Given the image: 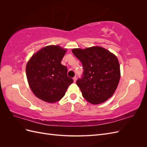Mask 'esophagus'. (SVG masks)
Instances as JSON below:
<instances>
[{"label":"esophagus","instance_id":"1","mask_svg":"<svg viewBox=\"0 0 147 147\" xmlns=\"http://www.w3.org/2000/svg\"><path fill=\"white\" fill-rule=\"evenodd\" d=\"M73 80H74V82H75L77 81V77H74V78H73Z\"/></svg>","mask_w":147,"mask_h":147}]
</instances>
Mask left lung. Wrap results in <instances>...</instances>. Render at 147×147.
Here are the masks:
<instances>
[{"label":"left lung","instance_id":"left-lung-1","mask_svg":"<svg viewBox=\"0 0 147 147\" xmlns=\"http://www.w3.org/2000/svg\"><path fill=\"white\" fill-rule=\"evenodd\" d=\"M72 51L83 65L82 77L76 83L84 98L92 104H99L112 97L120 78L116 56L100 47L76 48Z\"/></svg>","mask_w":147,"mask_h":147}]
</instances>
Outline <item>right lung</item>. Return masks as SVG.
I'll use <instances>...</instances> for the list:
<instances>
[{"label": "right lung", "mask_w": 147, "mask_h": 147, "mask_svg": "<svg viewBox=\"0 0 147 147\" xmlns=\"http://www.w3.org/2000/svg\"><path fill=\"white\" fill-rule=\"evenodd\" d=\"M65 52L59 46L45 47L34 54L26 65V76L31 90L43 101H59L74 82L67 76V68L61 64Z\"/></svg>", "instance_id": "add662e5"}]
</instances>
